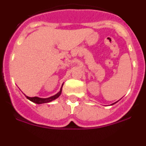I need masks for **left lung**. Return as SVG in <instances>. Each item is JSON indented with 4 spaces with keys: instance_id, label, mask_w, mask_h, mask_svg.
Masks as SVG:
<instances>
[{
    "instance_id": "8db88e82",
    "label": "left lung",
    "mask_w": 146,
    "mask_h": 146,
    "mask_svg": "<svg viewBox=\"0 0 146 146\" xmlns=\"http://www.w3.org/2000/svg\"><path fill=\"white\" fill-rule=\"evenodd\" d=\"M114 104H115V103H114Z\"/></svg>"
}]
</instances>
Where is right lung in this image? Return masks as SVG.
I'll use <instances>...</instances> for the list:
<instances>
[{
	"mask_svg": "<svg viewBox=\"0 0 146 146\" xmlns=\"http://www.w3.org/2000/svg\"><path fill=\"white\" fill-rule=\"evenodd\" d=\"M62 86H63V85H62ZM61 91H62V87L61 88H60V91H59L58 94H56L55 95H54V96H50V97L49 98H46V99H42V98H38V97H36V96H34V97H29V96H25L27 97V99H29L30 101L36 103V104H43V103H47V102H52V100H54V99H57L58 97H59V96L60 95V94H61Z\"/></svg>",
	"mask_w": 146,
	"mask_h": 146,
	"instance_id": "add662e5",
	"label": "right lung"
}]
</instances>
